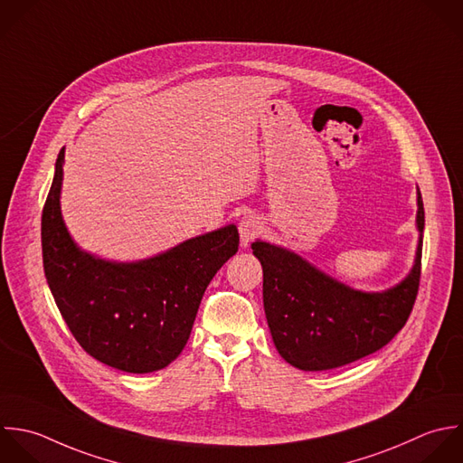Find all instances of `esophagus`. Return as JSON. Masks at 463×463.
<instances>
[{
  "label": "esophagus",
  "instance_id": "1",
  "mask_svg": "<svg viewBox=\"0 0 463 463\" xmlns=\"http://www.w3.org/2000/svg\"><path fill=\"white\" fill-rule=\"evenodd\" d=\"M238 231L241 238V245L249 247V243L261 232V222L254 214H245L238 223Z\"/></svg>",
  "mask_w": 463,
  "mask_h": 463
}]
</instances>
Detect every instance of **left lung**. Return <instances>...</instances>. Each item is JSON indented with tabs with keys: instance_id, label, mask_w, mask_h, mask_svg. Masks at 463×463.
Segmentation results:
<instances>
[{
	"instance_id": "1",
	"label": "left lung",
	"mask_w": 463,
	"mask_h": 463,
	"mask_svg": "<svg viewBox=\"0 0 463 463\" xmlns=\"http://www.w3.org/2000/svg\"><path fill=\"white\" fill-rule=\"evenodd\" d=\"M419 245L410 274L383 292L357 290L285 247L256 240L263 307L279 355L298 370L325 372L386 346L406 325L420 281L424 203L417 187Z\"/></svg>"
}]
</instances>
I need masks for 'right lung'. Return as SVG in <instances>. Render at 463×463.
<instances>
[{
	"mask_svg": "<svg viewBox=\"0 0 463 463\" xmlns=\"http://www.w3.org/2000/svg\"><path fill=\"white\" fill-rule=\"evenodd\" d=\"M64 147L43 209V267L55 305L86 354L126 373H151L184 350L203 292L238 252L236 225L185 240L138 261L82 250L61 214Z\"/></svg>",
	"mask_w": 463,
	"mask_h": 463,
	"instance_id": "add662e5",
	"label": "right lung"
}]
</instances>
